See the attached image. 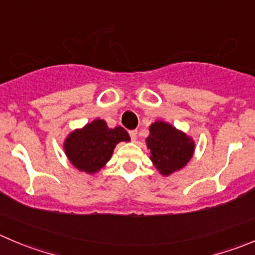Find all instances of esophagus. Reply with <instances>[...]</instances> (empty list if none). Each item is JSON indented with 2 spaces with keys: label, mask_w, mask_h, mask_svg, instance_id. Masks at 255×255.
<instances>
[{
  "label": "esophagus",
  "mask_w": 255,
  "mask_h": 255,
  "mask_svg": "<svg viewBox=\"0 0 255 255\" xmlns=\"http://www.w3.org/2000/svg\"><path fill=\"white\" fill-rule=\"evenodd\" d=\"M129 135H130V139L135 140V138H137V130H135V129L129 130Z\"/></svg>",
  "instance_id": "obj_1"
}]
</instances>
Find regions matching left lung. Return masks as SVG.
I'll return each instance as SVG.
<instances>
[{
    "label": "left lung",
    "mask_w": 255,
    "mask_h": 255,
    "mask_svg": "<svg viewBox=\"0 0 255 255\" xmlns=\"http://www.w3.org/2000/svg\"><path fill=\"white\" fill-rule=\"evenodd\" d=\"M145 142L150 149L153 164L164 175L184 167L194 150V143L184 133L164 122H155L150 126Z\"/></svg>",
    "instance_id": "8db88e82"
}]
</instances>
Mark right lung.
I'll return each mask as SVG.
<instances>
[{"label": "right lung", "mask_w": 255, "mask_h": 255, "mask_svg": "<svg viewBox=\"0 0 255 255\" xmlns=\"http://www.w3.org/2000/svg\"><path fill=\"white\" fill-rule=\"evenodd\" d=\"M129 139L123 127L108 128L105 121L96 120L82 129L71 133L66 139L65 149L76 168L95 173L110 160L117 143Z\"/></svg>", "instance_id": "obj_1"}]
</instances>
